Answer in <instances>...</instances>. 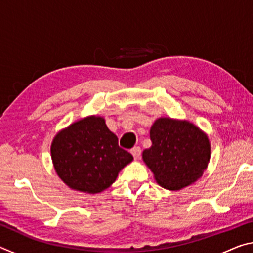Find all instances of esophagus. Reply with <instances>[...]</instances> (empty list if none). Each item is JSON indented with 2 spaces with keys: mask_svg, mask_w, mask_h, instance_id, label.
<instances>
[{
  "mask_svg": "<svg viewBox=\"0 0 253 253\" xmlns=\"http://www.w3.org/2000/svg\"><path fill=\"white\" fill-rule=\"evenodd\" d=\"M130 153H131V155L134 156L135 160H139L140 156H142V149H140V147H138V146L131 148Z\"/></svg>",
  "mask_w": 253,
  "mask_h": 253,
  "instance_id": "34e87169",
  "label": "esophagus"
}]
</instances>
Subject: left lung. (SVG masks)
I'll list each match as a JSON object with an SVG mask.
<instances>
[{
    "instance_id": "left-lung-1",
    "label": "left lung",
    "mask_w": 253,
    "mask_h": 253,
    "mask_svg": "<svg viewBox=\"0 0 253 253\" xmlns=\"http://www.w3.org/2000/svg\"><path fill=\"white\" fill-rule=\"evenodd\" d=\"M151 140L143 160L160 185L176 191L202 176L211 148L207 135L193 124L160 118L151 128Z\"/></svg>"
}]
</instances>
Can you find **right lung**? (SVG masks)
I'll return each instance as SVG.
<instances>
[{"instance_id": "1", "label": "right lung", "mask_w": 253, "mask_h": 253, "mask_svg": "<svg viewBox=\"0 0 253 253\" xmlns=\"http://www.w3.org/2000/svg\"><path fill=\"white\" fill-rule=\"evenodd\" d=\"M51 157L59 177L68 186L99 193L116 181L132 155L119 147L105 119L91 116L74 123L54 137Z\"/></svg>"}]
</instances>
